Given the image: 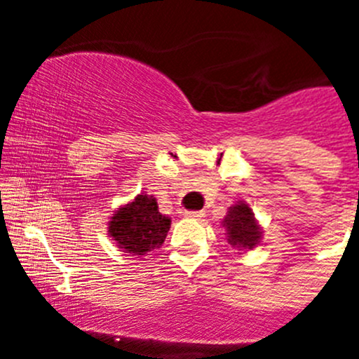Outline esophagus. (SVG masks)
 I'll use <instances>...</instances> for the list:
<instances>
[{"mask_svg": "<svg viewBox=\"0 0 359 359\" xmlns=\"http://www.w3.org/2000/svg\"><path fill=\"white\" fill-rule=\"evenodd\" d=\"M184 215L187 217V219H203L205 217V212H184Z\"/></svg>", "mask_w": 359, "mask_h": 359, "instance_id": "1", "label": "esophagus"}]
</instances>
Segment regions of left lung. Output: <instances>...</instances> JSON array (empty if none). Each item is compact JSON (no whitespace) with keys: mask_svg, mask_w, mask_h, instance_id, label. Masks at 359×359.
Returning a JSON list of instances; mask_svg holds the SVG:
<instances>
[{"mask_svg":"<svg viewBox=\"0 0 359 359\" xmlns=\"http://www.w3.org/2000/svg\"><path fill=\"white\" fill-rule=\"evenodd\" d=\"M222 226L226 227L227 243L238 250H252L262 240V229L247 203H236L227 210Z\"/></svg>","mask_w":359,"mask_h":359,"instance_id":"8db88e82","label":"left lung"}]
</instances>
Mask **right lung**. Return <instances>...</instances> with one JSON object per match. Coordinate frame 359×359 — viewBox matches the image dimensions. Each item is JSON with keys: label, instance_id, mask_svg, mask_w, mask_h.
Here are the masks:
<instances>
[{"label": "right lung", "instance_id": "right-lung-1", "mask_svg": "<svg viewBox=\"0 0 359 359\" xmlns=\"http://www.w3.org/2000/svg\"><path fill=\"white\" fill-rule=\"evenodd\" d=\"M170 222V217L159 213L156 198L140 193L112 213L109 236L125 253L140 257L161 247Z\"/></svg>", "mask_w": 359, "mask_h": 359}]
</instances>
